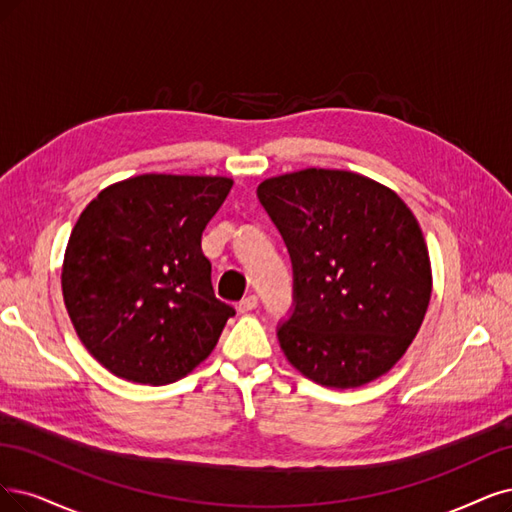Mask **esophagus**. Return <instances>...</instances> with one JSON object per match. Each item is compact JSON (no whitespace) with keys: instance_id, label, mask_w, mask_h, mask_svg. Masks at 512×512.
Listing matches in <instances>:
<instances>
[{"instance_id":"esophagus-1","label":"esophagus","mask_w":512,"mask_h":512,"mask_svg":"<svg viewBox=\"0 0 512 512\" xmlns=\"http://www.w3.org/2000/svg\"><path fill=\"white\" fill-rule=\"evenodd\" d=\"M257 308V297L255 295H249V297H244L240 304H238V312H242V314H246V312H251V310H255Z\"/></svg>"}]
</instances>
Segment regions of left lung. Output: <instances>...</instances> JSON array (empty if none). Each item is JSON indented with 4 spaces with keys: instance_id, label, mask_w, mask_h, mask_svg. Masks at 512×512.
I'll return each instance as SVG.
<instances>
[{
    "instance_id": "8db88e82",
    "label": "left lung",
    "mask_w": 512,
    "mask_h": 512,
    "mask_svg": "<svg viewBox=\"0 0 512 512\" xmlns=\"http://www.w3.org/2000/svg\"><path fill=\"white\" fill-rule=\"evenodd\" d=\"M257 196L293 263L295 310L278 327L287 361L337 390L388 373L418 335L432 293L411 208L390 187L333 168L270 177Z\"/></svg>"
}]
</instances>
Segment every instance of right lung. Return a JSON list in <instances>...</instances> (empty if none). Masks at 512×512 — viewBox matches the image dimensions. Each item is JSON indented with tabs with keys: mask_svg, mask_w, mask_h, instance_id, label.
I'll return each mask as SVG.
<instances>
[{
	"mask_svg": "<svg viewBox=\"0 0 512 512\" xmlns=\"http://www.w3.org/2000/svg\"><path fill=\"white\" fill-rule=\"evenodd\" d=\"M234 181L139 175L75 221L61 285L75 333L122 380L164 386L213 352L234 308L215 297L202 232Z\"/></svg>",
	"mask_w": 512,
	"mask_h": 512,
	"instance_id": "add662e5",
	"label": "right lung"
}]
</instances>
